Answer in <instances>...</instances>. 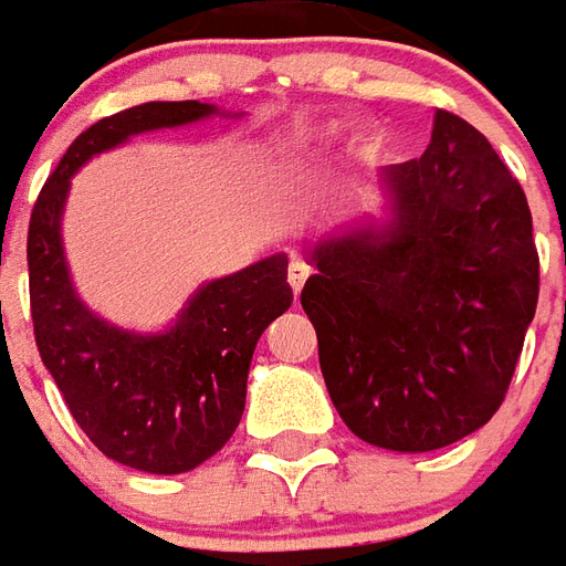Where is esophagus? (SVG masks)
I'll use <instances>...</instances> for the list:
<instances>
[{
	"mask_svg": "<svg viewBox=\"0 0 566 566\" xmlns=\"http://www.w3.org/2000/svg\"><path fill=\"white\" fill-rule=\"evenodd\" d=\"M308 279V266L303 263L300 258H294L291 263H287V282H291V287H294V294H300L303 291V284H306Z\"/></svg>",
	"mask_w": 566,
	"mask_h": 566,
	"instance_id": "obj_1",
	"label": "esophagus"
}]
</instances>
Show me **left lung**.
<instances>
[{
	"mask_svg": "<svg viewBox=\"0 0 566 566\" xmlns=\"http://www.w3.org/2000/svg\"><path fill=\"white\" fill-rule=\"evenodd\" d=\"M394 221L324 239L300 294L348 430L433 451L491 421L539 296L522 185L463 117L437 108L421 157L381 169Z\"/></svg>",
	"mask_w": 566,
	"mask_h": 566,
	"instance_id": "1",
	"label": "left lung"
}]
</instances>
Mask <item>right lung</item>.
Segmentation results:
<instances>
[{"label":"right lung","instance_id":"1","mask_svg":"<svg viewBox=\"0 0 566 566\" xmlns=\"http://www.w3.org/2000/svg\"><path fill=\"white\" fill-rule=\"evenodd\" d=\"M209 115L214 105L187 99L133 105L96 120L69 145L32 206L27 263L39 355L93 446L142 473H187L233 437L254 345L294 303L287 258L272 254L202 284L169 331L145 336L112 327L81 303L69 279L60 218L69 178L93 154Z\"/></svg>","mask_w":566,"mask_h":566}]
</instances>
